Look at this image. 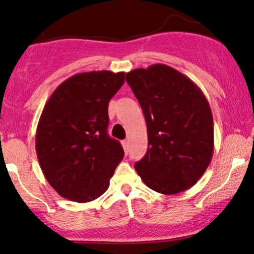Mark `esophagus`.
I'll use <instances>...</instances> for the list:
<instances>
[{
	"label": "esophagus",
	"instance_id": "1",
	"mask_svg": "<svg viewBox=\"0 0 254 254\" xmlns=\"http://www.w3.org/2000/svg\"><path fill=\"white\" fill-rule=\"evenodd\" d=\"M122 144H123V148H124L125 154L129 153V141H127V139H125V141L122 142Z\"/></svg>",
	"mask_w": 254,
	"mask_h": 254
}]
</instances>
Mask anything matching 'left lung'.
<instances>
[{"mask_svg": "<svg viewBox=\"0 0 254 254\" xmlns=\"http://www.w3.org/2000/svg\"><path fill=\"white\" fill-rule=\"evenodd\" d=\"M147 123L148 149L135 170L151 190L176 194L192 188L211 161L210 105L193 81L166 64L127 72Z\"/></svg>", "mask_w": 254, "mask_h": 254, "instance_id": "1", "label": "left lung"}]
</instances>
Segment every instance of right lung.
I'll list each match as a JSON object with an SVG mask.
<instances>
[{
  "label": "right lung",
  "instance_id": "right-lung-1",
  "mask_svg": "<svg viewBox=\"0 0 254 254\" xmlns=\"http://www.w3.org/2000/svg\"><path fill=\"white\" fill-rule=\"evenodd\" d=\"M124 81L123 71L80 72L61 83L44 106L36 132L38 161L63 198L86 203L109 189L124 150L107 133V110Z\"/></svg>",
  "mask_w": 254,
  "mask_h": 254
}]
</instances>
